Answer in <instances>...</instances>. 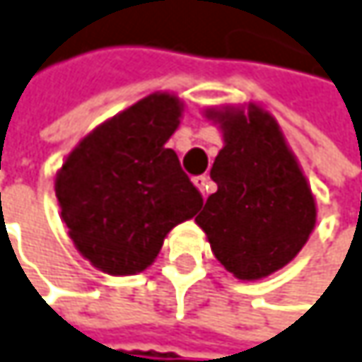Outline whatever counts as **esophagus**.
<instances>
[{"instance_id": "obj_1", "label": "esophagus", "mask_w": 362, "mask_h": 362, "mask_svg": "<svg viewBox=\"0 0 362 362\" xmlns=\"http://www.w3.org/2000/svg\"><path fill=\"white\" fill-rule=\"evenodd\" d=\"M192 184L201 190V194H203V197H207V194L214 190V186H211V182H209L207 176H197V178H192Z\"/></svg>"}]
</instances>
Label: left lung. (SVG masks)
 Returning a JSON list of instances; mask_svg holds the SVG:
<instances>
[{
	"label": "left lung",
	"instance_id": "obj_1",
	"mask_svg": "<svg viewBox=\"0 0 362 362\" xmlns=\"http://www.w3.org/2000/svg\"><path fill=\"white\" fill-rule=\"evenodd\" d=\"M205 117L221 130L223 147L211 168L217 190L194 221L234 278H267L311 236L317 221L311 186L276 117L263 107H209Z\"/></svg>",
	"mask_w": 362,
	"mask_h": 362
}]
</instances>
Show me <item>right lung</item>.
<instances>
[{
    "mask_svg": "<svg viewBox=\"0 0 362 362\" xmlns=\"http://www.w3.org/2000/svg\"><path fill=\"white\" fill-rule=\"evenodd\" d=\"M184 103L153 93L90 130L55 174V197L76 250L107 276H134L165 236L194 217L201 192L165 147Z\"/></svg>",
    "mask_w": 362,
    "mask_h": 362,
    "instance_id": "right-lung-1",
    "label": "right lung"
}]
</instances>
